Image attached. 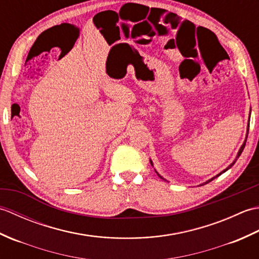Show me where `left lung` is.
I'll return each instance as SVG.
<instances>
[{
	"mask_svg": "<svg viewBox=\"0 0 259 259\" xmlns=\"http://www.w3.org/2000/svg\"><path fill=\"white\" fill-rule=\"evenodd\" d=\"M248 130H249V121H248V128H247V131H248ZM247 134H248V133H247ZM246 141H247V137H246V139H245V142H244V144H243V146H241V147H240V149H239V151H238V153H237V157H236V159H235V160L233 161V163H230V164H229V166H228V167H227L226 169H225V170H223V171H222L221 174H218L217 176H214V177H213V178H211V179H209L208 181H206V183H205V184H208V183H210V181H211V180H213L214 178H217V177H218V176H221V175H222V174H224L225 171H227V170H228L229 168H232V167L234 166V163H235V162H236V160H237V159L239 158V156L241 155V152H243V150H244V148H245V145H246ZM150 163L152 164V161H151V160H150ZM158 176H159V177H160V178H162V177H161V176H160V175H159V174H158ZM162 179H163V178H162ZM205 184H202V185H205Z\"/></svg>",
	"mask_w": 259,
	"mask_h": 259,
	"instance_id": "1",
	"label": "left lung"
}]
</instances>
